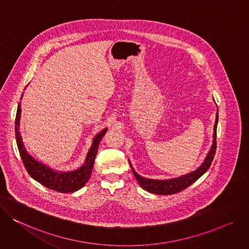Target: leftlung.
<instances>
[{"instance_id":"obj_1","label":"left lung","mask_w":249,"mask_h":249,"mask_svg":"<svg viewBox=\"0 0 249 249\" xmlns=\"http://www.w3.org/2000/svg\"><path fill=\"white\" fill-rule=\"evenodd\" d=\"M217 120H218V110L216 112V116H215V124L213 125V144L212 147L210 149V151L208 152L203 164L201 165L200 167H198V169H196L195 171H193L191 173H188L186 175H183L181 177L178 178H173V179H169V180H156V179H147L144 178L141 175L137 174L133 167L131 166V163L129 162L130 168L134 174L135 179L139 182L140 186L146 190L149 193H153V194H157V195H173L176 194V193L181 192L182 190L186 189L187 187H189L190 185H192L194 182H196L202 175H204L207 170L210 168L211 164L213 162V159L214 157V153H215V149H216V124H217Z\"/></svg>"}]
</instances>
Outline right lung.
Segmentation results:
<instances>
[{"instance_id": "1", "label": "right lung", "mask_w": 249, "mask_h": 249, "mask_svg": "<svg viewBox=\"0 0 249 249\" xmlns=\"http://www.w3.org/2000/svg\"><path fill=\"white\" fill-rule=\"evenodd\" d=\"M20 112H21L20 103H18L17 116H16V123H15L16 140H17L19 155L21 157L24 167L26 171L31 175V177H33L36 181H37L44 187L53 191H57L59 193H72L81 189L82 187H84L92 174L94 162L98 152L100 142L102 141L103 136L105 135L107 128H104L94 137L92 146L88 151L86 160L80 168L74 171H68V172L55 171L50 167L46 166L45 164L36 160L29 152L26 151L22 142L21 135L19 133Z\"/></svg>"}]
</instances>
